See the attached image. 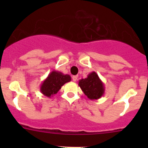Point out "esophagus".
<instances>
[{
  "label": "esophagus",
  "instance_id": "esophagus-1",
  "mask_svg": "<svg viewBox=\"0 0 148 148\" xmlns=\"http://www.w3.org/2000/svg\"><path fill=\"white\" fill-rule=\"evenodd\" d=\"M72 80H73V81H76V80H77V76H72Z\"/></svg>",
  "mask_w": 148,
  "mask_h": 148
}]
</instances>
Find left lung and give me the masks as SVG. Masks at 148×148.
Wrapping results in <instances>:
<instances>
[{
    "label": "left lung",
    "instance_id": "1",
    "mask_svg": "<svg viewBox=\"0 0 148 148\" xmlns=\"http://www.w3.org/2000/svg\"><path fill=\"white\" fill-rule=\"evenodd\" d=\"M79 86L88 99L91 100L99 99L104 94V85L95 72L90 73L86 79L79 80Z\"/></svg>",
    "mask_w": 148,
    "mask_h": 148
}]
</instances>
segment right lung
<instances>
[{
	"label": "right lung",
	"instance_id": "right-lung-1",
	"mask_svg": "<svg viewBox=\"0 0 148 148\" xmlns=\"http://www.w3.org/2000/svg\"><path fill=\"white\" fill-rule=\"evenodd\" d=\"M70 81L71 76L69 74H64L53 70L42 82L40 86V92L45 96L51 98L56 94L64 84Z\"/></svg>",
	"mask_w": 148,
	"mask_h": 148
}]
</instances>
